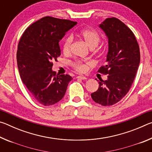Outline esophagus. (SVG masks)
I'll return each instance as SVG.
<instances>
[{
	"instance_id": "obj_1",
	"label": "esophagus",
	"mask_w": 152,
	"mask_h": 152,
	"mask_svg": "<svg viewBox=\"0 0 152 152\" xmlns=\"http://www.w3.org/2000/svg\"><path fill=\"white\" fill-rule=\"evenodd\" d=\"M76 78L80 79V80H86L87 79L86 76H78L76 77Z\"/></svg>"
}]
</instances>
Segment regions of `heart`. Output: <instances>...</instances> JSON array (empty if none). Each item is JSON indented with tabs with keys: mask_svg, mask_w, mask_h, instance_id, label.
<instances>
[{
	"mask_svg": "<svg viewBox=\"0 0 152 152\" xmlns=\"http://www.w3.org/2000/svg\"><path fill=\"white\" fill-rule=\"evenodd\" d=\"M79 37L91 49H94L99 45L101 40L100 35L98 33L91 29H82L78 33ZM72 38L70 36L66 37L62 43V51L64 55H68L70 52V49ZM88 63L81 61H76L72 63V66L78 72H85L88 70Z\"/></svg>",
	"mask_w": 152,
	"mask_h": 152,
	"instance_id": "1",
	"label": "heart"
}]
</instances>
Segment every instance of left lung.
<instances>
[{
  "mask_svg": "<svg viewBox=\"0 0 152 152\" xmlns=\"http://www.w3.org/2000/svg\"><path fill=\"white\" fill-rule=\"evenodd\" d=\"M99 27L109 40L107 64L99 72L108 74L107 80H97L99 87L91 97L102 106L120 101L132 86L140 62V47L132 31L115 17L107 18Z\"/></svg>",
  "mask_w": 152,
  "mask_h": 152,
  "instance_id": "left-lung-1",
  "label": "left lung"
}]
</instances>
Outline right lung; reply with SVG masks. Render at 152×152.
Returning a JSON list of instances; mask_svg holds the SVG:
<instances>
[{
    "label": "right lung",
    "mask_w": 152,
    "mask_h": 152,
    "mask_svg": "<svg viewBox=\"0 0 152 152\" xmlns=\"http://www.w3.org/2000/svg\"><path fill=\"white\" fill-rule=\"evenodd\" d=\"M76 24L45 17L28 27L20 37L17 52L20 78L35 101L44 106L60 101L72 80L68 74L56 75L52 61L61 54L60 41Z\"/></svg>",
    "instance_id": "obj_1"
}]
</instances>
